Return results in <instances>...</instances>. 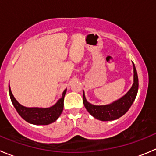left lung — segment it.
I'll return each instance as SVG.
<instances>
[{
  "instance_id": "8db88e82",
  "label": "left lung",
  "mask_w": 156,
  "mask_h": 156,
  "mask_svg": "<svg viewBox=\"0 0 156 156\" xmlns=\"http://www.w3.org/2000/svg\"><path fill=\"white\" fill-rule=\"evenodd\" d=\"M133 66V83L128 92L116 101L104 106H96L88 103L85 98L84 92L83 93V103L88 112L98 120L113 121L119 119L125 114L133 104L138 91V76L135 66Z\"/></svg>"
}]
</instances>
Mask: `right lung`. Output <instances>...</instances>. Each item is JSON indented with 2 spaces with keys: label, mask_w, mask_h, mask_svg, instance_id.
I'll list each match as a JSON object with an SVG mask.
<instances>
[{
  "label": "right lung",
  "mask_w": 156,
  "mask_h": 156,
  "mask_svg": "<svg viewBox=\"0 0 156 156\" xmlns=\"http://www.w3.org/2000/svg\"><path fill=\"white\" fill-rule=\"evenodd\" d=\"M9 93L12 105L20 116L30 124L36 125H48L57 120L60 116L64 106V97L66 89L62 93V97L56 102L55 105L49 108L25 107L18 103L12 95L9 85Z\"/></svg>",
  "instance_id": "1"
}]
</instances>
